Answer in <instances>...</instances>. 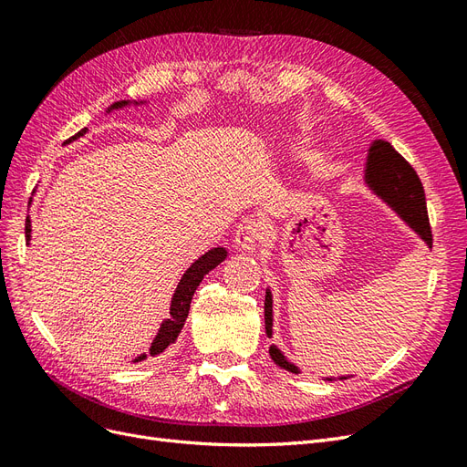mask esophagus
<instances>
[{"label":"esophagus","mask_w":467,"mask_h":467,"mask_svg":"<svg viewBox=\"0 0 467 467\" xmlns=\"http://www.w3.org/2000/svg\"><path fill=\"white\" fill-rule=\"evenodd\" d=\"M261 237H263L261 223L257 220L247 218V220H244L242 223L237 225V230H235V245H237V249H242L245 253H253V251L259 247Z\"/></svg>","instance_id":"34e87169"}]
</instances>
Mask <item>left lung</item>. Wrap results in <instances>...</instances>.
Returning <instances> with one entry per match:
<instances>
[{
    "mask_svg": "<svg viewBox=\"0 0 467 467\" xmlns=\"http://www.w3.org/2000/svg\"><path fill=\"white\" fill-rule=\"evenodd\" d=\"M364 185L374 196L391 208L398 218L409 225V230L432 249V235L427 216V202H425V191L419 181L415 169L409 165L401 155L393 150V146L386 140H374L368 148L364 165ZM265 331L268 338L275 335V304H273V292L266 286L265 292ZM268 355L275 360L276 366L290 374H302V368L296 362H292L280 347L271 345ZM323 381H337V379H348L355 378V374H343V376H317Z\"/></svg>",
    "mask_w": 467,
    "mask_h": 467,
    "instance_id": "1",
    "label": "left lung"
}]
</instances>
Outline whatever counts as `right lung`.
I'll return each mask as SVG.
<instances>
[{
  "instance_id": "add662e5",
  "label": "right lung",
  "mask_w": 467,
  "mask_h": 467,
  "mask_svg": "<svg viewBox=\"0 0 467 467\" xmlns=\"http://www.w3.org/2000/svg\"><path fill=\"white\" fill-rule=\"evenodd\" d=\"M148 103H150L148 99H144V101H130V99H124V101H117V103L109 105V109L105 110V115H110L112 110H120V109H126V107H142V105H148ZM86 134H88V129H81L76 136L66 140V142L72 144V142H76L78 138L86 136ZM31 232H33L31 218L26 216V220H25L26 245H31ZM225 259H228V249H225V247H212V249H208L204 253V255H201L194 263H191V266L187 268L185 273H182L181 280L177 282V288H175V292L171 296V304H169V316L161 321L158 333H155L153 341L150 343V350L148 352H140L138 357H134L130 360L132 364L142 362L148 357L161 355L165 348H169L177 341V337H179V333L182 329V325H185V321H187L191 302H192V296H194L196 288H199L202 278L210 271H214V268L220 263H223Z\"/></svg>"
}]
</instances>
